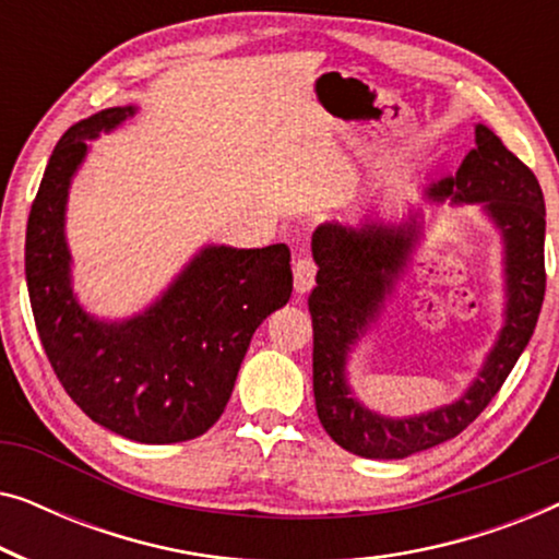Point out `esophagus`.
Here are the masks:
<instances>
[{
	"label": "esophagus",
	"mask_w": 559,
	"mask_h": 559,
	"mask_svg": "<svg viewBox=\"0 0 559 559\" xmlns=\"http://www.w3.org/2000/svg\"><path fill=\"white\" fill-rule=\"evenodd\" d=\"M316 272H318V264L312 262L308 254H300L293 262V274H295V289L300 295L310 293V287L316 285Z\"/></svg>",
	"instance_id": "esophagus-1"
}]
</instances>
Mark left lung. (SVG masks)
Instances as JSON below:
<instances>
[{
    "label": "left lung",
    "instance_id": "8db88e82",
    "mask_svg": "<svg viewBox=\"0 0 559 559\" xmlns=\"http://www.w3.org/2000/svg\"><path fill=\"white\" fill-rule=\"evenodd\" d=\"M435 201L484 203L499 226L507 272V323L478 379L453 404L427 415L389 419L366 409L346 381L348 350L379 318L381 305L407 266L419 226L323 224L312 234L318 264L308 308L312 318V392L320 425L348 453L396 461L461 435L488 407L514 369L545 300V195L539 180L491 129L476 127V147L427 190Z\"/></svg>",
    "mask_w": 559,
    "mask_h": 559
}]
</instances>
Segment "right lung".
<instances>
[{"label":"right lung","mask_w":559,"mask_h":559,"mask_svg":"<svg viewBox=\"0 0 559 559\" xmlns=\"http://www.w3.org/2000/svg\"><path fill=\"white\" fill-rule=\"evenodd\" d=\"M129 117L134 106H114L60 136L29 209L25 274L37 335L68 396L106 430L165 445L224 415L251 335L293 295V270L285 243L205 247L142 316L91 318L71 289L68 186L88 140Z\"/></svg>","instance_id":"obj_1"}]
</instances>
